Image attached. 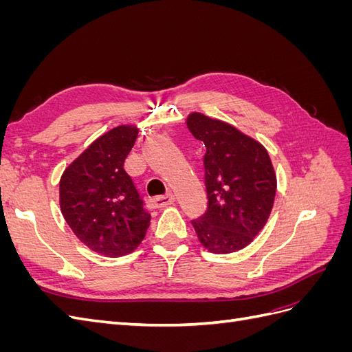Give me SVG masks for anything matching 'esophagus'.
Segmentation results:
<instances>
[{"mask_svg": "<svg viewBox=\"0 0 352 352\" xmlns=\"http://www.w3.org/2000/svg\"><path fill=\"white\" fill-rule=\"evenodd\" d=\"M173 202H175L173 195H160V197L150 199V207L151 208H164V207L172 206Z\"/></svg>", "mask_w": 352, "mask_h": 352, "instance_id": "obj_1", "label": "esophagus"}]
</instances>
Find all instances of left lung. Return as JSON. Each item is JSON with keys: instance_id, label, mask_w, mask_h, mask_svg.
I'll return each mask as SVG.
<instances>
[{"instance_id": "left-lung-1", "label": "left lung", "mask_w": 352, "mask_h": 352, "mask_svg": "<svg viewBox=\"0 0 352 352\" xmlns=\"http://www.w3.org/2000/svg\"><path fill=\"white\" fill-rule=\"evenodd\" d=\"M188 129L207 148L208 208L192 225L202 247L230 254L250 245L273 208L276 173L265 148L235 126L202 113L186 117Z\"/></svg>"}]
</instances>
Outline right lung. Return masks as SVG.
Here are the masks:
<instances>
[{
    "label": "right lung",
    "instance_id": "obj_1",
    "mask_svg": "<svg viewBox=\"0 0 352 352\" xmlns=\"http://www.w3.org/2000/svg\"><path fill=\"white\" fill-rule=\"evenodd\" d=\"M136 124H120L97 138L60 179V208L78 239L104 257L136 250L150 228L123 164L138 138Z\"/></svg>",
    "mask_w": 352,
    "mask_h": 352
}]
</instances>
